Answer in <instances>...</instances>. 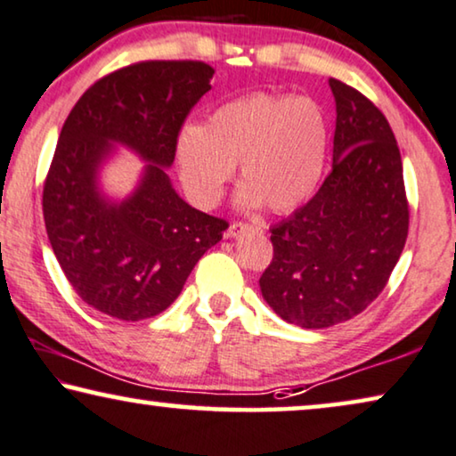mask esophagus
I'll return each mask as SVG.
<instances>
[{
    "label": "esophagus",
    "instance_id": "obj_1",
    "mask_svg": "<svg viewBox=\"0 0 456 456\" xmlns=\"http://www.w3.org/2000/svg\"><path fill=\"white\" fill-rule=\"evenodd\" d=\"M249 229H254V225H249V223H241V221H235V223H231L229 225V229H227V237H237V235H241V233H246V231H249ZM258 229V227H256Z\"/></svg>",
    "mask_w": 456,
    "mask_h": 456
}]
</instances>
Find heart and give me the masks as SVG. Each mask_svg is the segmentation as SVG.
Returning <instances> with one entry per match:
<instances>
[{
    "instance_id": "1",
    "label": "heart",
    "mask_w": 456,
    "mask_h": 456,
    "mask_svg": "<svg viewBox=\"0 0 456 456\" xmlns=\"http://www.w3.org/2000/svg\"><path fill=\"white\" fill-rule=\"evenodd\" d=\"M329 151V119L310 97L254 93L223 102L207 126L185 124L177 136L183 188L215 207L240 163L241 208H297L318 188Z\"/></svg>"
}]
</instances>
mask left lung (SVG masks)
<instances>
[{
	"label": "left lung",
	"mask_w": 456,
	"mask_h": 456,
	"mask_svg": "<svg viewBox=\"0 0 456 456\" xmlns=\"http://www.w3.org/2000/svg\"><path fill=\"white\" fill-rule=\"evenodd\" d=\"M332 169L316 196L271 229L266 304L289 324L329 329L362 314L388 283L409 231L401 152L380 109L341 80Z\"/></svg>",
	"instance_id": "obj_1"
}]
</instances>
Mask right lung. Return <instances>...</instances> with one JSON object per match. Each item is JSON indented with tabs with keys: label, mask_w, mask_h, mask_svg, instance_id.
Here are the masks:
<instances>
[{
	"label": "right lung",
	"mask_w": 456,
	"mask_h": 456,
	"mask_svg": "<svg viewBox=\"0 0 456 456\" xmlns=\"http://www.w3.org/2000/svg\"><path fill=\"white\" fill-rule=\"evenodd\" d=\"M204 61H140L94 82L69 111L43 188L47 237L82 301L136 322L167 310L229 227L183 202L167 167L191 107L210 91ZM121 143L147 161L139 188L115 203L98 171Z\"/></svg>",
	"instance_id": "add662e5"
}]
</instances>
